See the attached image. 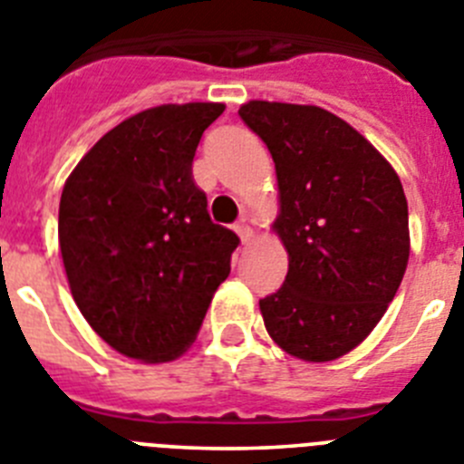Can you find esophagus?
<instances>
[{
	"label": "esophagus",
	"mask_w": 464,
	"mask_h": 464,
	"mask_svg": "<svg viewBox=\"0 0 464 464\" xmlns=\"http://www.w3.org/2000/svg\"><path fill=\"white\" fill-rule=\"evenodd\" d=\"M235 232H237V235H239V239L244 241V244H248V241H251L253 237H256V232H253V225L248 223V218H241L239 223L235 225Z\"/></svg>",
	"instance_id": "obj_1"
}]
</instances>
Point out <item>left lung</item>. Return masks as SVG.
Returning <instances> with one entry per match:
<instances>
[{
    "label": "left lung",
    "instance_id": "left-lung-1",
    "mask_svg": "<svg viewBox=\"0 0 464 464\" xmlns=\"http://www.w3.org/2000/svg\"><path fill=\"white\" fill-rule=\"evenodd\" d=\"M239 116L267 143L288 276L260 299L269 337L306 362L353 351L383 318L409 262L400 176L358 130L321 106L253 100Z\"/></svg>",
    "mask_w": 464,
    "mask_h": 464
}]
</instances>
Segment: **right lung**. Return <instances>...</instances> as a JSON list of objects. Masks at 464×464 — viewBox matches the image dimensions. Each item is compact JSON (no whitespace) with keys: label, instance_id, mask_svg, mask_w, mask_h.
<instances>
[{"label":"right lung","instance_id":"right-lung-1","mask_svg":"<svg viewBox=\"0 0 464 464\" xmlns=\"http://www.w3.org/2000/svg\"><path fill=\"white\" fill-rule=\"evenodd\" d=\"M225 104H162L127 118L83 155L60 197V251L73 302L118 353H186L239 246L216 225L192 158Z\"/></svg>","mask_w":464,"mask_h":464}]
</instances>
